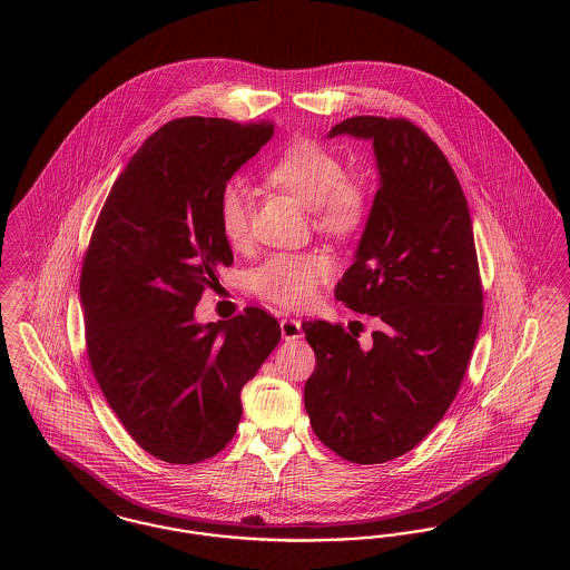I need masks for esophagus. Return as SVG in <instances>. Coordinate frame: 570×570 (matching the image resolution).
Masks as SVG:
<instances>
[{
    "instance_id": "esophagus-1",
    "label": "esophagus",
    "mask_w": 570,
    "mask_h": 570,
    "mask_svg": "<svg viewBox=\"0 0 570 570\" xmlns=\"http://www.w3.org/2000/svg\"><path fill=\"white\" fill-rule=\"evenodd\" d=\"M279 328H282V337H284V340H301V337H303L301 321H297V318H288V316L282 318Z\"/></svg>"
}]
</instances>
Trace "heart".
I'll return each mask as SVG.
<instances>
[{
	"mask_svg": "<svg viewBox=\"0 0 570 570\" xmlns=\"http://www.w3.org/2000/svg\"><path fill=\"white\" fill-rule=\"evenodd\" d=\"M273 186L293 194L298 203L312 207L321 228L331 235H351L370 214V196L361 181L346 177L342 158L323 142L298 138L284 147L267 166ZM217 224L224 239L242 247L249 237L252 196L244 181H226L216 200ZM335 267L326 252L273 254L252 275V291L279 307H301L316 297L318 288Z\"/></svg>",
	"mask_w": 570,
	"mask_h": 570,
	"instance_id": "b5f03b06",
	"label": "heart"
}]
</instances>
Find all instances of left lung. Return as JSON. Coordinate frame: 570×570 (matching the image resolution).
Here are the masks:
<instances>
[{
	"label": "left lung",
	"mask_w": 570,
	"mask_h": 570,
	"mask_svg": "<svg viewBox=\"0 0 570 570\" xmlns=\"http://www.w3.org/2000/svg\"><path fill=\"white\" fill-rule=\"evenodd\" d=\"M374 142L380 188L335 298L379 321L367 344L303 323L316 354L305 410L318 440L353 463L414 449L453 404L483 321L468 203L430 136L404 117L361 115L328 136Z\"/></svg>",
	"instance_id": "obj_1"
}]
</instances>
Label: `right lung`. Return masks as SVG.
Returning <instances> with one entry per match:
<instances>
[{
  "label": "right lung",
  "instance_id": "right-lung-1",
  "mask_svg": "<svg viewBox=\"0 0 570 570\" xmlns=\"http://www.w3.org/2000/svg\"><path fill=\"white\" fill-rule=\"evenodd\" d=\"M272 136V121L166 124L112 184L85 252L91 372L126 432L158 460L217 455L237 432L245 382L279 342L261 307L194 323L205 288L233 265L217 191Z\"/></svg>",
  "mask_w": 570,
  "mask_h": 570
}]
</instances>
